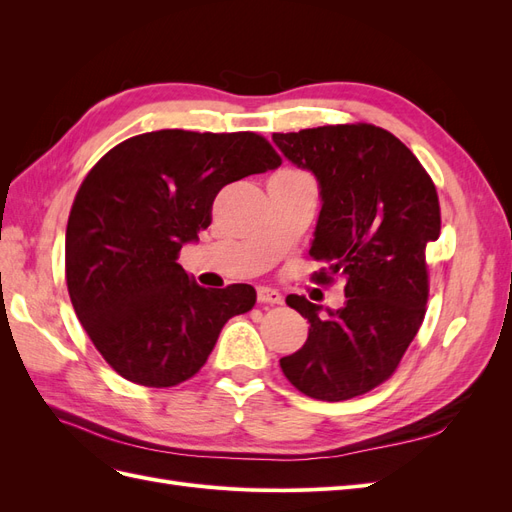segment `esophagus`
Instances as JSON below:
<instances>
[{
  "instance_id": "1",
  "label": "esophagus",
  "mask_w": 512,
  "mask_h": 512,
  "mask_svg": "<svg viewBox=\"0 0 512 512\" xmlns=\"http://www.w3.org/2000/svg\"><path fill=\"white\" fill-rule=\"evenodd\" d=\"M284 299H282V294L277 292V290H273V288H265V286H260L258 288V303H267V305H280Z\"/></svg>"
}]
</instances>
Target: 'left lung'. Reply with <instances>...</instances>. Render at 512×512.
Returning <instances> with one entry per match:
<instances>
[{
	"mask_svg": "<svg viewBox=\"0 0 512 512\" xmlns=\"http://www.w3.org/2000/svg\"><path fill=\"white\" fill-rule=\"evenodd\" d=\"M273 143L318 181L309 256L324 269L314 282L337 275L346 284L344 305L327 314L290 294L286 303L307 318L309 333L280 365L307 397L352 399L391 378L421 329L425 247L440 237L436 185L399 138L369 123L273 134Z\"/></svg>",
	"mask_w": 512,
	"mask_h": 512,
	"instance_id": "1",
	"label": "left lung"
}]
</instances>
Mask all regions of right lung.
I'll list each match as a JSON object with an SVG mask.
<instances>
[{"instance_id": "obj_1", "label": "right lung", "mask_w": 512, "mask_h": 512, "mask_svg": "<svg viewBox=\"0 0 512 512\" xmlns=\"http://www.w3.org/2000/svg\"><path fill=\"white\" fill-rule=\"evenodd\" d=\"M282 164L254 132L158 130L89 170L66 228V282L89 339L119 376L175 386L207 363L224 324L256 290L198 286L177 256L211 224L224 185Z\"/></svg>"}]
</instances>
